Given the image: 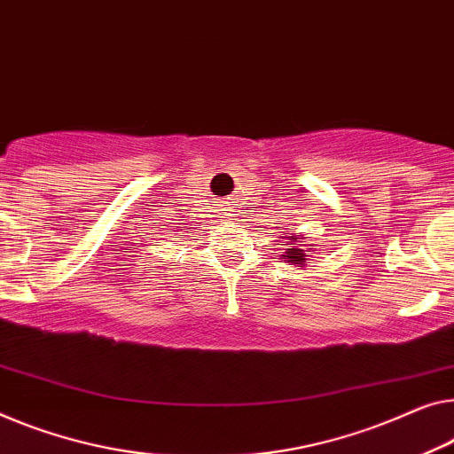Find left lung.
I'll use <instances>...</instances> for the list:
<instances>
[{
	"mask_svg": "<svg viewBox=\"0 0 454 454\" xmlns=\"http://www.w3.org/2000/svg\"><path fill=\"white\" fill-rule=\"evenodd\" d=\"M287 239V242H289V247L292 248H286V253L281 254V259H286L287 262H292V265H295V267H306L308 265V253H312V247H306V245H298L297 247H294L297 242H303V239H306V236L303 234H292V236H286Z\"/></svg>",
	"mask_w": 454,
	"mask_h": 454,
	"instance_id": "obj_1",
	"label": "left lung"
}]
</instances>
